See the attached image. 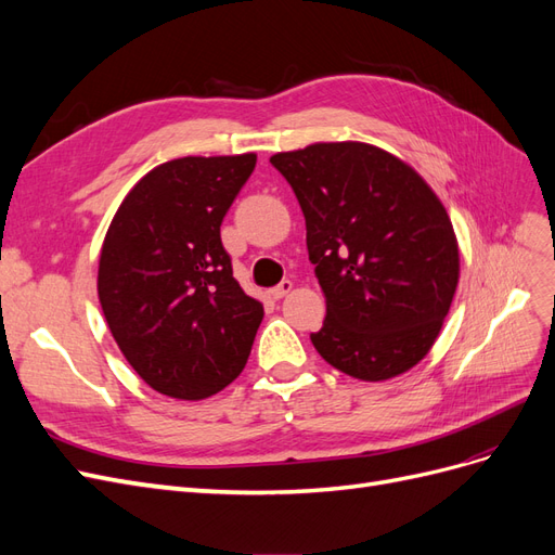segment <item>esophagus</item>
<instances>
[{
    "label": "esophagus",
    "instance_id": "34e87169",
    "mask_svg": "<svg viewBox=\"0 0 555 555\" xmlns=\"http://www.w3.org/2000/svg\"><path fill=\"white\" fill-rule=\"evenodd\" d=\"M292 289H294V282H292V280H282V282L278 284V287L271 289V296H273L275 300H280V298L287 296Z\"/></svg>",
    "mask_w": 555,
    "mask_h": 555
}]
</instances>
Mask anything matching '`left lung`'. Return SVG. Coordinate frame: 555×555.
<instances>
[{
  "label": "left lung",
  "mask_w": 555,
  "mask_h": 555,
  "mask_svg": "<svg viewBox=\"0 0 555 555\" xmlns=\"http://www.w3.org/2000/svg\"><path fill=\"white\" fill-rule=\"evenodd\" d=\"M271 164L304 210L326 296L314 349L363 382L410 371L440 335L459 284V243L442 201L412 166L359 141L312 143Z\"/></svg>",
  "instance_id": "1"
}]
</instances>
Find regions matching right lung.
Wrapping results in <instances>:
<instances>
[{"label": "right lung", "mask_w": 555, "mask_h": 555, "mask_svg": "<svg viewBox=\"0 0 555 555\" xmlns=\"http://www.w3.org/2000/svg\"><path fill=\"white\" fill-rule=\"evenodd\" d=\"M257 155L180 157L117 208L96 292L113 338L155 391L204 400L247 363L263 306L233 278L220 227Z\"/></svg>", "instance_id": "1"}]
</instances>
